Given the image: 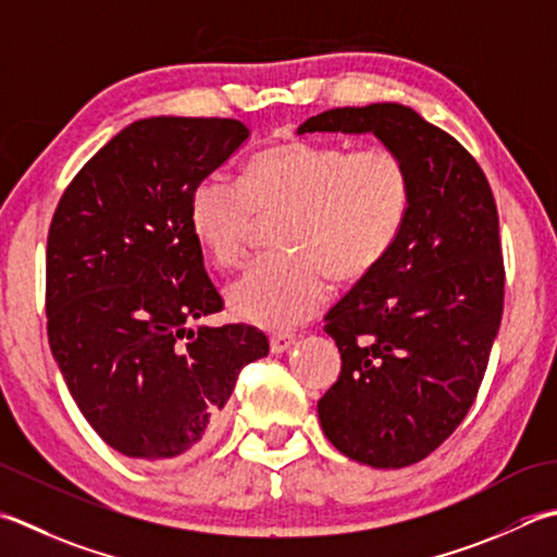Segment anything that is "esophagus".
<instances>
[{"instance_id": "34e87169", "label": "esophagus", "mask_w": 557, "mask_h": 557, "mask_svg": "<svg viewBox=\"0 0 557 557\" xmlns=\"http://www.w3.org/2000/svg\"><path fill=\"white\" fill-rule=\"evenodd\" d=\"M294 341H297V337H294V333H275V335L270 337V350L275 352V355L285 352V350H289V347L294 345Z\"/></svg>"}]
</instances>
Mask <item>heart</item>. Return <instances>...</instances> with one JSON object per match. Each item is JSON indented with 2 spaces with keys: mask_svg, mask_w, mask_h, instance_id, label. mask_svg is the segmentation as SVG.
Returning <instances> with one entry per match:
<instances>
[{
  "mask_svg": "<svg viewBox=\"0 0 557 557\" xmlns=\"http://www.w3.org/2000/svg\"><path fill=\"white\" fill-rule=\"evenodd\" d=\"M410 198V173L396 151L294 139L250 159L242 185L202 178L190 193L188 224L216 265L234 268L256 212L285 210L275 226L282 250L256 258L226 292L238 319L285 329L323 307L329 277L357 282L388 256Z\"/></svg>",
  "mask_w": 557,
  "mask_h": 557,
  "instance_id": "heart-1",
  "label": "heart"
}]
</instances>
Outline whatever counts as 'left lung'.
Here are the masks:
<instances>
[{"mask_svg": "<svg viewBox=\"0 0 557 557\" xmlns=\"http://www.w3.org/2000/svg\"><path fill=\"white\" fill-rule=\"evenodd\" d=\"M307 133H372L408 166L412 198L396 244L325 313L343 367L319 420L347 459L418 463L473 406L503 321L493 190L459 141L408 106L333 108L297 127Z\"/></svg>", "mask_w": 557, "mask_h": 557, "instance_id": "obj_1", "label": "left lung"}]
</instances>
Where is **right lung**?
Segmentation results:
<instances>
[{
  "instance_id": "right-lung-1",
  "label": "right lung",
  "mask_w": 557,
  "mask_h": 557,
  "mask_svg": "<svg viewBox=\"0 0 557 557\" xmlns=\"http://www.w3.org/2000/svg\"><path fill=\"white\" fill-rule=\"evenodd\" d=\"M248 127L228 117H145L76 173L48 234V341L82 416L141 461L200 451L238 372L265 357L258 329L190 323L222 311L188 224L195 185Z\"/></svg>"
}]
</instances>
